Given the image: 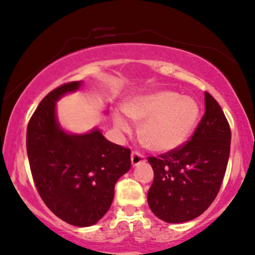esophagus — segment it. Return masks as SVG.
Returning a JSON list of instances; mask_svg holds the SVG:
<instances>
[{"label": "esophagus", "instance_id": "esophagus-1", "mask_svg": "<svg viewBox=\"0 0 255 255\" xmlns=\"http://www.w3.org/2000/svg\"><path fill=\"white\" fill-rule=\"evenodd\" d=\"M142 162H145V156L142 153L137 151H133L131 153V163H132V166H138Z\"/></svg>", "mask_w": 255, "mask_h": 255}]
</instances>
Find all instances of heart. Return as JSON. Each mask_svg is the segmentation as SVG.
I'll return each mask as SVG.
<instances>
[{
  "label": "heart",
  "instance_id": "1",
  "mask_svg": "<svg viewBox=\"0 0 255 255\" xmlns=\"http://www.w3.org/2000/svg\"><path fill=\"white\" fill-rule=\"evenodd\" d=\"M125 113L142 123L140 135L147 147L167 152L182 146L191 135L199 119V106L190 97L173 91H157L143 94L125 104ZM115 127L130 131V123L122 113L114 114Z\"/></svg>",
  "mask_w": 255,
  "mask_h": 255
}]
</instances>
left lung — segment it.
Returning <instances> with one entry per match:
<instances>
[{
	"instance_id": "obj_1",
	"label": "left lung",
	"mask_w": 255,
	"mask_h": 255,
	"mask_svg": "<svg viewBox=\"0 0 255 255\" xmlns=\"http://www.w3.org/2000/svg\"><path fill=\"white\" fill-rule=\"evenodd\" d=\"M230 147V124L216 99L205 92V114L190 140L147 158L154 172L147 194L152 212L169 224H180L206 211L221 188Z\"/></svg>"
}]
</instances>
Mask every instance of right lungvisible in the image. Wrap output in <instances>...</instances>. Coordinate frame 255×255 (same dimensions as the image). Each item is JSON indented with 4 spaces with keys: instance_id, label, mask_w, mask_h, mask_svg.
Returning <instances> with one entry per match:
<instances>
[{
    "instance_id": "right-lung-1",
    "label": "right lung",
    "mask_w": 255,
    "mask_h": 255,
    "mask_svg": "<svg viewBox=\"0 0 255 255\" xmlns=\"http://www.w3.org/2000/svg\"><path fill=\"white\" fill-rule=\"evenodd\" d=\"M80 81L44 97L27 128V153L36 190L45 205L67 224L87 227L109 210L117 180L131 167L130 148L110 142L98 128L85 135L67 133L55 107Z\"/></svg>"
}]
</instances>
